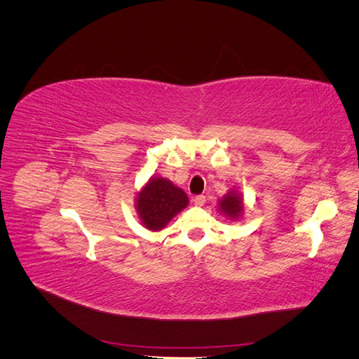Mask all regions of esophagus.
Here are the masks:
<instances>
[{"instance_id": "1", "label": "esophagus", "mask_w": 359, "mask_h": 359, "mask_svg": "<svg viewBox=\"0 0 359 359\" xmlns=\"http://www.w3.org/2000/svg\"><path fill=\"white\" fill-rule=\"evenodd\" d=\"M193 202L196 206H202L205 203V196H203V194H198V196L193 198Z\"/></svg>"}]
</instances>
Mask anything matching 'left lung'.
<instances>
[{
    "mask_svg": "<svg viewBox=\"0 0 359 359\" xmlns=\"http://www.w3.org/2000/svg\"><path fill=\"white\" fill-rule=\"evenodd\" d=\"M220 210L223 214L231 217V219H238L243 212V199L240 194L233 191L227 193L220 202Z\"/></svg>",
    "mask_w": 359,
    "mask_h": 359,
    "instance_id": "8db88e82",
    "label": "left lung"
}]
</instances>
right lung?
<instances>
[{
    "label": "right lung",
    "instance_id": "add662e5",
    "mask_svg": "<svg viewBox=\"0 0 359 359\" xmlns=\"http://www.w3.org/2000/svg\"><path fill=\"white\" fill-rule=\"evenodd\" d=\"M189 203L187 194L169 180L153 178L137 194L139 219L151 231H160Z\"/></svg>",
    "mask_w": 359,
    "mask_h": 359
}]
</instances>
